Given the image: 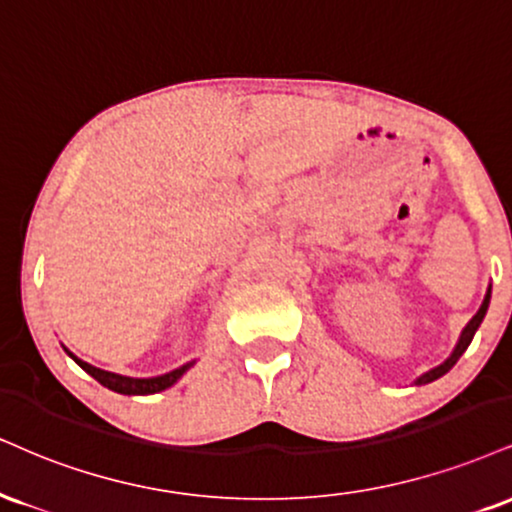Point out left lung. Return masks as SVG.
Returning <instances> with one entry per match:
<instances>
[{
  "label": "left lung",
  "mask_w": 512,
  "mask_h": 512,
  "mask_svg": "<svg viewBox=\"0 0 512 512\" xmlns=\"http://www.w3.org/2000/svg\"><path fill=\"white\" fill-rule=\"evenodd\" d=\"M489 298H491V286H489V291H486V295H484V303H482V307H479V310H477V315H474V317L470 319V324H467L465 329H463V334H460V341H458V346H455L453 355L448 357V360L443 362V365H439L436 369H432V372L422 374V377L417 379V384H429V381H434V379L443 377V374H446L448 369H451V367L455 365V362L460 360V355H463L465 350H467V346H470V343H472L474 331H477V329H479V324H482V319H484V315H486V307H489Z\"/></svg>",
  "instance_id": "obj_1"
}]
</instances>
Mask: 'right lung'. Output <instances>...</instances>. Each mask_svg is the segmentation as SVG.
Listing matches in <instances>:
<instances>
[{
  "label": "right lung",
  "mask_w": 512,
  "mask_h": 512,
  "mask_svg": "<svg viewBox=\"0 0 512 512\" xmlns=\"http://www.w3.org/2000/svg\"><path fill=\"white\" fill-rule=\"evenodd\" d=\"M69 353V350H66ZM71 355V353H69ZM73 360L78 362L80 367L85 369V372L90 374V377H95L100 381L102 386H107V389H112L116 393H126V396H147V393H157V391H164L169 389L171 384H176L178 379H181V374L186 372L190 365H183L174 369V372L169 374H162V377H152V379H131V377H121V374H112V372H104V369H97L88 365V362L78 360L76 355H71Z\"/></svg>",
  "instance_id": "1"
}]
</instances>
